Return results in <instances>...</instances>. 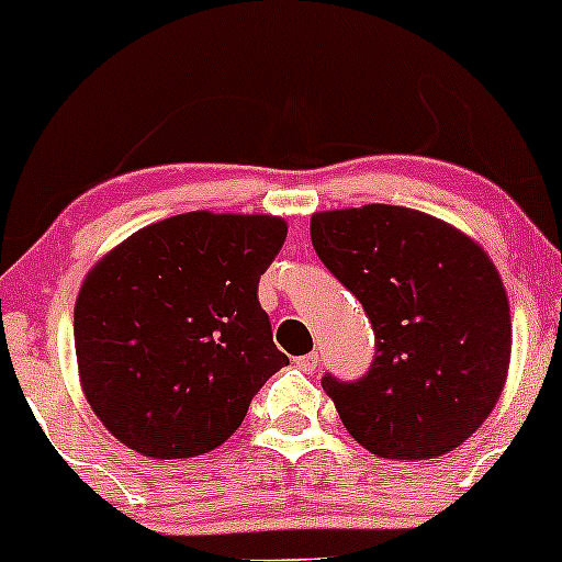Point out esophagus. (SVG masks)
<instances>
[{"label":"esophagus","instance_id":"esophagus-1","mask_svg":"<svg viewBox=\"0 0 562 562\" xmlns=\"http://www.w3.org/2000/svg\"><path fill=\"white\" fill-rule=\"evenodd\" d=\"M295 366H299L301 371H306V373L317 371L319 355H317V351H310V355H304V357H295Z\"/></svg>","mask_w":562,"mask_h":562}]
</instances>
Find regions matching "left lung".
<instances>
[{
  "instance_id": "8db88e82",
  "label": "left lung",
  "mask_w": 562,
  "mask_h": 562,
  "mask_svg": "<svg viewBox=\"0 0 562 562\" xmlns=\"http://www.w3.org/2000/svg\"><path fill=\"white\" fill-rule=\"evenodd\" d=\"M312 245L375 336L360 379L323 375L349 435L384 459L459 448L507 379L512 319L491 258L453 226L394 205L312 215Z\"/></svg>"
}]
</instances>
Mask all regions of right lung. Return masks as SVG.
<instances>
[{"label":"right lung","mask_w":562,"mask_h":562,"mask_svg":"<svg viewBox=\"0 0 562 562\" xmlns=\"http://www.w3.org/2000/svg\"><path fill=\"white\" fill-rule=\"evenodd\" d=\"M285 234L274 215L183 213L135 232L90 271L74 347L85 397L116 440L151 459L229 440L288 366L258 304Z\"/></svg>","instance_id":"right-lung-1"}]
</instances>
